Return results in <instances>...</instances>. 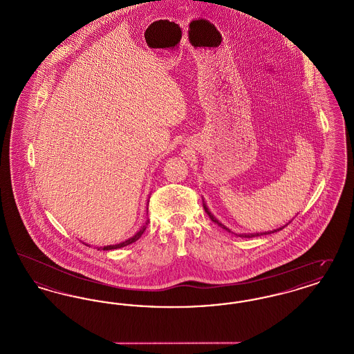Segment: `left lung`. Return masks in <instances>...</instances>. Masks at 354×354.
Here are the masks:
<instances>
[{"label": "left lung", "mask_w": 354, "mask_h": 354, "mask_svg": "<svg viewBox=\"0 0 354 354\" xmlns=\"http://www.w3.org/2000/svg\"><path fill=\"white\" fill-rule=\"evenodd\" d=\"M203 207H204V209H205V212H207V215L209 216V219L212 220L214 223H216L218 225H220L223 230H225V231H228V232H231V230L228 228V227H225L221 221H219V220L216 219L215 216H214V214H211V211L208 209V207H207V204H205V202H204V199H203ZM286 225H283V227H280V228H276V230H273V231H268V232H256V234H235L236 236H240V237H254V236H261V235H268V234H273V232H277V231H280V230H283ZM234 234V232H232Z\"/></svg>", "instance_id": "1"}]
</instances>
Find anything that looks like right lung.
I'll return each mask as SVG.
<instances>
[{
    "label": "right lung",
    "mask_w": 354,
    "mask_h": 354,
    "mask_svg": "<svg viewBox=\"0 0 354 354\" xmlns=\"http://www.w3.org/2000/svg\"><path fill=\"white\" fill-rule=\"evenodd\" d=\"M147 204H149V201H147ZM149 209V208H147ZM146 225H147V223L135 234L134 236H131V237H129L127 240H124V241H122V243H119V244H113V245H104V247H97L98 248V251L100 250H103V251H110V250H117V248H122V247H126V245H129V244H133L134 241H136L140 236L143 235V232H145V230H146ZM87 245V244H86Z\"/></svg>",
    "instance_id": "right-lung-1"
}]
</instances>
